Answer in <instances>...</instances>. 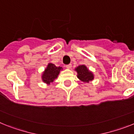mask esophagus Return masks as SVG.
Listing matches in <instances>:
<instances>
[{"mask_svg": "<svg viewBox=\"0 0 134 134\" xmlns=\"http://www.w3.org/2000/svg\"><path fill=\"white\" fill-rule=\"evenodd\" d=\"M71 67H72L71 64H69V65H66V68L68 69H71Z\"/></svg>", "mask_w": 134, "mask_h": 134, "instance_id": "34e87169", "label": "esophagus"}]
</instances>
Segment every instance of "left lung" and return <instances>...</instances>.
<instances>
[{"mask_svg":"<svg viewBox=\"0 0 134 134\" xmlns=\"http://www.w3.org/2000/svg\"><path fill=\"white\" fill-rule=\"evenodd\" d=\"M75 71L77 72V78L83 83H88L94 79V75L93 72L85 65H80L75 68Z\"/></svg>","mask_w":134,"mask_h":134,"instance_id":"1","label":"left lung"}]
</instances>
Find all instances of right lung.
Wrapping results in <instances>:
<instances>
[{"label": "right lung", "mask_w": 134, "mask_h": 134, "mask_svg": "<svg viewBox=\"0 0 134 134\" xmlns=\"http://www.w3.org/2000/svg\"><path fill=\"white\" fill-rule=\"evenodd\" d=\"M63 69V68L62 67H57L52 63H49L42 74V80L46 84L50 85L57 78L60 71Z\"/></svg>", "instance_id": "right-lung-1"}]
</instances>
